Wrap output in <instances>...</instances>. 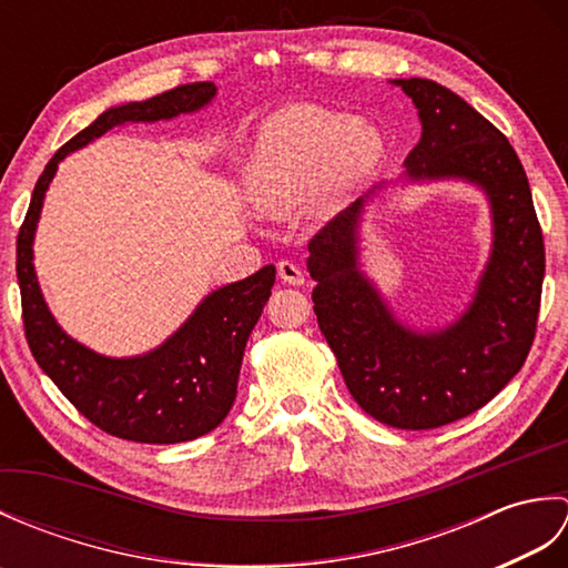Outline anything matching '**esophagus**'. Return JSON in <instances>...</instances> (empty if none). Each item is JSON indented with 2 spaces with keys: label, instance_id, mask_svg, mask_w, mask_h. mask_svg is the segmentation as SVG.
Returning a JSON list of instances; mask_svg holds the SVG:
<instances>
[{
  "label": "esophagus",
  "instance_id": "1",
  "mask_svg": "<svg viewBox=\"0 0 568 568\" xmlns=\"http://www.w3.org/2000/svg\"><path fill=\"white\" fill-rule=\"evenodd\" d=\"M277 277L287 285H303L305 283V273L300 271V265H295L293 261H281L277 263Z\"/></svg>",
  "mask_w": 568,
  "mask_h": 568
}]
</instances>
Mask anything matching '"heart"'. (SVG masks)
Returning <instances> with one entry per match:
<instances>
[{
  "instance_id": "b5f03b06",
  "label": "heart",
  "mask_w": 568,
  "mask_h": 568,
  "mask_svg": "<svg viewBox=\"0 0 568 568\" xmlns=\"http://www.w3.org/2000/svg\"><path fill=\"white\" fill-rule=\"evenodd\" d=\"M385 153L381 131L364 119L295 104L263 124L246 165V187L265 214H332L364 187Z\"/></svg>"
}]
</instances>
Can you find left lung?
<instances>
[{"instance_id": "left-lung-1", "label": "left lung", "mask_w": 568, "mask_h": 568, "mask_svg": "<svg viewBox=\"0 0 568 568\" xmlns=\"http://www.w3.org/2000/svg\"><path fill=\"white\" fill-rule=\"evenodd\" d=\"M422 124L405 159L403 183L462 180L484 192L493 241L476 293L454 322L415 329L395 317L361 271L358 197L310 241L312 300L348 393L371 417L397 429H434L493 400L523 368L535 342L545 241L525 168L510 141L444 84L393 80Z\"/></svg>"}]
</instances>
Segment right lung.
I'll return each instance as SVG.
<instances>
[{"instance_id":"obj_1","label":"right lung","mask_w":568,"mask_h":568,"mask_svg":"<svg viewBox=\"0 0 568 568\" xmlns=\"http://www.w3.org/2000/svg\"><path fill=\"white\" fill-rule=\"evenodd\" d=\"M216 94L214 82L180 84L146 102L110 106L60 149L39 183L17 239V277L23 329L36 364L58 390L106 434L141 444H178L212 432L236 397L241 358L268 303L275 265L216 287L168 339L139 356H104L72 339L48 310L33 268V236L45 190L68 153L122 124L161 122L200 112Z\"/></svg>"}]
</instances>
